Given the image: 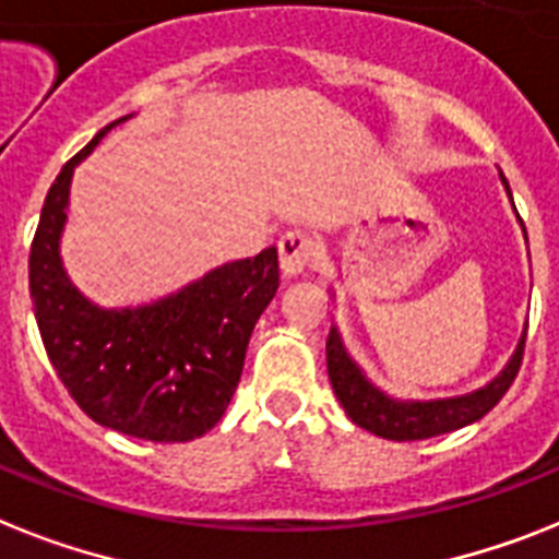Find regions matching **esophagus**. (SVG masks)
Here are the masks:
<instances>
[{"label": "esophagus", "instance_id": "esophagus-1", "mask_svg": "<svg viewBox=\"0 0 559 559\" xmlns=\"http://www.w3.org/2000/svg\"><path fill=\"white\" fill-rule=\"evenodd\" d=\"M319 247H316V238L301 229H293L284 238L278 240V261H281V275L284 278H298L307 266L312 264Z\"/></svg>", "mask_w": 559, "mask_h": 559}]
</instances>
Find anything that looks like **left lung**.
<instances>
[{"instance_id":"8db88e82","label":"left lung","mask_w":559,"mask_h":559,"mask_svg":"<svg viewBox=\"0 0 559 559\" xmlns=\"http://www.w3.org/2000/svg\"><path fill=\"white\" fill-rule=\"evenodd\" d=\"M500 177L508 198H511V189H508V180L502 171ZM523 347L525 333L516 344L514 356L508 358V365L500 370V376H493L491 382L474 390V393L448 399H393L367 379L365 370L353 361V356L344 347L338 326H330V335H326V373H330V384H333L344 413L356 421L358 428L370 430V433L382 439H393V442H416V439L442 437V433H451V430H460L471 421L483 419L485 413L506 396L511 382L520 373Z\"/></svg>"}]
</instances>
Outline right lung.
Masks as SVG:
<instances>
[{
    "instance_id": "1",
    "label": "right lung",
    "mask_w": 559,
    "mask_h": 559,
    "mask_svg": "<svg viewBox=\"0 0 559 559\" xmlns=\"http://www.w3.org/2000/svg\"><path fill=\"white\" fill-rule=\"evenodd\" d=\"M129 117L99 129L48 189L31 243V298L59 382L91 419L148 442H189L215 428L233 402L249 335L278 289V252L270 247L215 266L140 307L106 310L88 301L59 255L71 177Z\"/></svg>"
}]
</instances>
